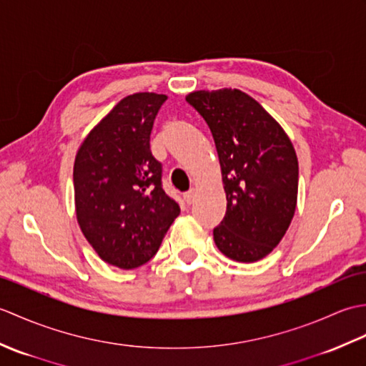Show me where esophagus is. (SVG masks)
I'll return each mask as SVG.
<instances>
[{"label":"esophagus","mask_w":366,"mask_h":366,"mask_svg":"<svg viewBox=\"0 0 366 366\" xmlns=\"http://www.w3.org/2000/svg\"><path fill=\"white\" fill-rule=\"evenodd\" d=\"M195 197H197V189H190L189 192L184 193V199L187 204H192L193 201H195Z\"/></svg>","instance_id":"esophagus-1"}]
</instances>
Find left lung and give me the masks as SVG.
<instances>
[{
    "instance_id": "obj_1",
    "label": "left lung",
    "mask_w": 366,
    "mask_h": 366,
    "mask_svg": "<svg viewBox=\"0 0 366 366\" xmlns=\"http://www.w3.org/2000/svg\"><path fill=\"white\" fill-rule=\"evenodd\" d=\"M187 102L211 129L227 192L215 245L234 261H259L283 239L297 204L299 163L291 139L239 89L195 91Z\"/></svg>"
}]
</instances>
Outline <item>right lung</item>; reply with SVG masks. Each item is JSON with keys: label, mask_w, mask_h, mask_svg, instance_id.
<instances>
[{"label": "right lung", "mask_w": 366, "mask_h": 366, "mask_svg": "<svg viewBox=\"0 0 366 366\" xmlns=\"http://www.w3.org/2000/svg\"><path fill=\"white\" fill-rule=\"evenodd\" d=\"M165 94L124 97L84 138L74 165L76 220L105 262L143 266L157 253L181 207L162 189L151 132Z\"/></svg>", "instance_id": "right-lung-1"}]
</instances>
